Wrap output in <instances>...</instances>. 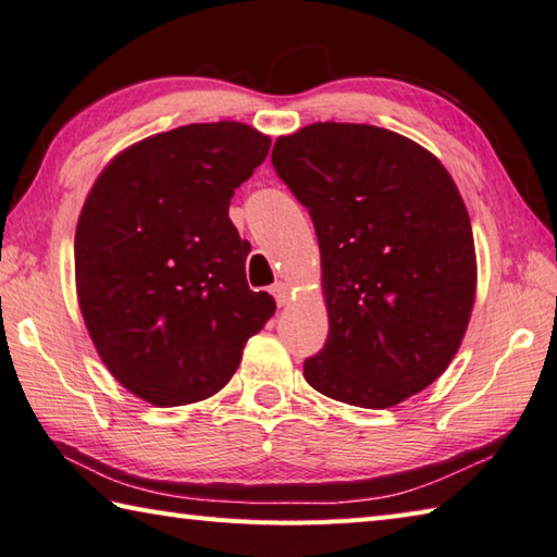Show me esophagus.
Segmentation results:
<instances>
[{
  "label": "esophagus",
  "mask_w": 557,
  "mask_h": 557,
  "mask_svg": "<svg viewBox=\"0 0 557 557\" xmlns=\"http://www.w3.org/2000/svg\"><path fill=\"white\" fill-rule=\"evenodd\" d=\"M271 293H274V298H276V302L281 305V308H283V305L290 302V286H288V283L278 281L276 286H274V290H271Z\"/></svg>",
  "instance_id": "34e87169"
}]
</instances>
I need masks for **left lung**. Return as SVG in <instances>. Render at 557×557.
Instances as JSON below:
<instances>
[{
    "mask_svg": "<svg viewBox=\"0 0 557 557\" xmlns=\"http://www.w3.org/2000/svg\"><path fill=\"white\" fill-rule=\"evenodd\" d=\"M271 163L308 207L322 255L329 336L305 380L362 408L423 392L457 356L475 300L469 211L445 165L348 122L278 136Z\"/></svg>",
    "mask_w": 557,
    "mask_h": 557,
    "instance_id": "8db88e82",
    "label": "left lung"
}]
</instances>
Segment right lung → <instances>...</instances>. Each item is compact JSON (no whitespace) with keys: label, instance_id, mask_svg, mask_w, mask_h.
Segmentation results:
<instances>
[{"label":"right lung","instance_id":"right-lung-1","mask_svg":"<svg viewBox=\"0 0 557 557\" xmlns=\"http://www.w3.org/2000/svg\"><path fill=\"white\" fill-rule=\"evenodd\" d=\"M243 122L185 124L132 144L90 187L74 237L76 295L100 360L153 406L221 392L276 310L249 290L228 207L269 153Z\"/></svg>","mask_w":557,"mask_h":557}]
</instances>
